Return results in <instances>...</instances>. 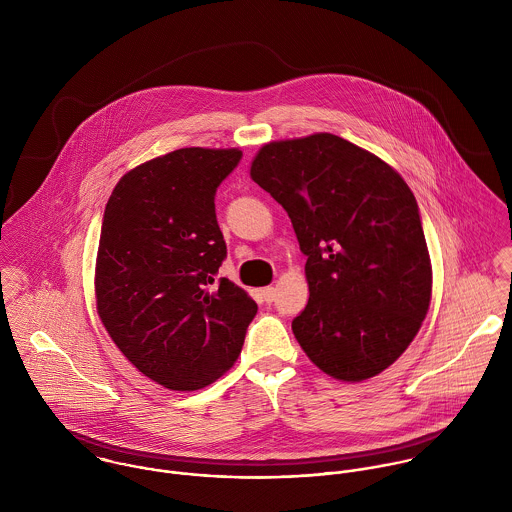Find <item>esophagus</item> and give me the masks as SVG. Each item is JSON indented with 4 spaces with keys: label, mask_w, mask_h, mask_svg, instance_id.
I'll use <instances>...</instances> for the list:
<instances>
[{
    "label": "esophagus",
    "mask_w": 512,
    "mask_h": 512,
    "mask_svg": "<svg viewBox=\"0 0 512 512\" xmlns=\"http://www.w3.org/2000/svg\"><path fill=\"white\" fill-rule=\"evenodd\" d=\"M260 292H262L264 301H268V303H272V301H274V297H276V290H274L272 286H268V288H262Z\"/></svg>",
    "instance_id": "1"
}]
</instances>
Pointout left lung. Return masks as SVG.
I'll list each match as a JSON object with an SVG mask.
<instances>
[{
  "instance_id": "8db88e82",
  "label": "left lung",
  "mask_w": 512,
  "mask_h": 512,
  "mask_svg": "<svg viewBox=\"0 0 512 512\" xmlns=\"http://www.w3.org/2000/svg\"><path fill=\"white\" fill-rule=\"evenodd\" d=\"M250 177L292 219L309 301L293 335L325 374L361 382L414 341L432 264L414 193L380 157L333 134L270 142Z\"/></svg>"
}]
</instances>
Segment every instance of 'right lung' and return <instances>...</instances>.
Segmentation results:
<instances>
[{
    "label": "right lung",
    "mask_w": 512,
    "mask_h": 512,
    "mask_svg": "<svg viewBox=\"0 0 512 512\" xmlns=\"http://www.w3.org/2000/svg\"><path fill=\"white\" fill-rule=\"evenodd\" d=\"M240 149L183 147L114 187L96 256V309L124 357L169 390H199L236 363L256 301L220 278L215 195Z\"/></svg>",
    "instance_id": "obj_1"
}]
</instances>
